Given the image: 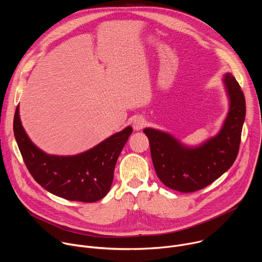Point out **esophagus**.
<instances>
[{
	"label": "esophagus",
	"mask_w": 262,
	"mask_h": 262,
	"mask_svg": "<svg viewBox=\"0 0 262 262\" xmlns=\"http://www.w3.org/2000/svg\"><path fill=\"white\" fill-rule=\"evenodd\" d=\"M145 123H146L145 119H144L143 117H140V116H139V117H136V118L133 120V127H134L135 130L139 132V130H141V129L144 127Z\"/></svg>",
	"instance_id": "34e87169"
}]
</instances>
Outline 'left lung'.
<instances>
[{"instance_id":"left-lung-1","label":"left lung","mask_w":262,"mask_h":262,"mask_svg":"<svg viewBox=\"0 0 262 262\" xmlns=\"http://www.w3.org/2000/svg\"><path fill=\"white\" fill-rule=\"evenodd\" d=\"M223 85L229 100L228 113L217 134L201 144L189 146L167 132L143 129L158 177L168 188L181 193L204 189L233 165L246 117V100L230 72L224 74Z\"/></svg>"}]
</instances>
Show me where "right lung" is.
<instances>
[{
	"instance_id": "1",
	"label": "right lung",
	"mask_w": 262,
	"mask_h": 262,
	"mask_svg": "<svg viewBox=\"0 0 262 262\" xmlns=\"http://www.w3.org/2000/svg\"><path fill=\"white\" fill-rule=\"evenodd\" d=\"M13 132L25 164L42 188L70 201L95 202L110 191L114 169L133 127L127 126L88 150L74 156H55L37 147L27 135L17 105Z\"/></svg>"
}]
</instances>
